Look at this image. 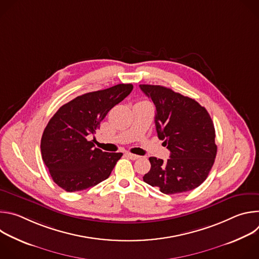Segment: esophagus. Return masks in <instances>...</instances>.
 Segmentation results:
<instances>
[{
  "label": "esophagus",
  "instance_id": "esophagus-1",
  "mask_svg": "<svg viewBox=\"0 0 259 259\" xmlns=\"http://www.w3.org/2000/svg\"><path fill=\"white\" fill-rule=\"evenodd\" d=\"M126 156H127L129 159H131V160H137V159H139V158H140L139 156L134 155V154H131V153H127V154H126Z\"/></svg>",
  "mask_w": 259,
  "mask_h": 259
}]
</instances>
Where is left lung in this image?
I'll list each match as a JSON object with an SVG mask.
<instances>
[{"label": "left lung", "instance_id": "8db88e82", "mask_svg": "<svg viewBox=\"0 0 259 259\" xmlns=\"http://www.w3.org/2000/svg\"><path fill=\"white\" fill-rule=\"evenodd\" d=\"M156 106L158 137L170 151L167 161L151 157L143 181L163 194L192 191L205 181L217 154L215 129L207 109L195 99L159 85H139Z\"/></svg>", "mask_w": 259, "mask_h": 259}]
</instances>
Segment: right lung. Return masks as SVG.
<instances>
[{
  "mask_svg": "<svg viewBox=\"0 0 259 259\" xmlns=\"http://www.w3.org/2000/svg\"><path fill=\"white\" fill-rule=\"evenodd\" d=\"M132 89V84H119L83 94L62 105L50 119L42 135L41 153L58 187L78 192L108 178L123 154L102 152L89 138Z\"/></svg>",
  "mask_w": 259,
  "mask_h": 259,
  "instance_id": "1",
  "label": "right lung"
}]
</instances>
